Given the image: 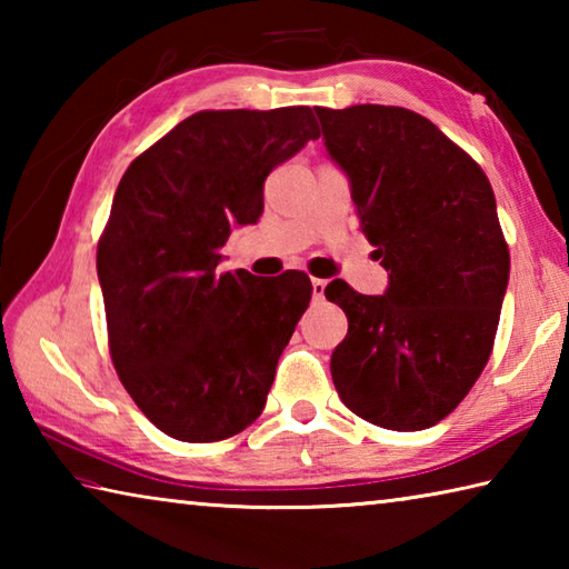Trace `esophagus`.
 <instances>
[{
    "instance_id": "esophagus-1",
    "label": "esophagus",
    "mask_w": 569,
    "mask_h": 569,
    "mask_svg": "<svg viewBox=\"0 0 569 569\" xmlns=\"http://www.w3.org/2000/svg\"><path fill=\"white\" fill-rule=\"evenodd\" d=\"M311 286H313V298H316V301H321L323 293H326V281H323V278H313Z\"/></svg>"
}]
</instances>
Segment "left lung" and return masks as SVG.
Masks as SVG:
<instances>
[{
  "instance_id": "left-lung-1",
  "label": "left lung",
  "mask_w": 569,
  "mask_h": 569,
  "mask_svg": "<svg viewBox=\"0 0 569 569\" xmlns=\"http://www.w3.org/2000/svg\"><path fill=\"white\" fill-rule=\"evenodd\" d=\"M329 156L351 180L361 233L389 271L383 296L326 286L349 333L331 377L356 417L419 431L449 417L495 349L509 248L479 162L397 104L316 108Z\"/></svg>"
}]
</instances>
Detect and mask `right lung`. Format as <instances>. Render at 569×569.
Listing matches in <instances>:
<instances>
[{
    "instance_id": "right-lung-1",
    "label": "right lung",
    "mask_w": 569,
    "mask_h": 569,
    "mask_svg": "<svg viewBox=\"0 0 569 569\" xmlns=\"http://www.w3.org/2000/svg\"><path fill=\"white\" fill-rule=\"evenodd\" d=\"M319 134L306 104L200 110L114 190L98 243L112 366L172 439L220 441L261 417L313 286L303 271L218 273L220 248L261 218L268 172Z\"/></svg>"
}]
</instances>
